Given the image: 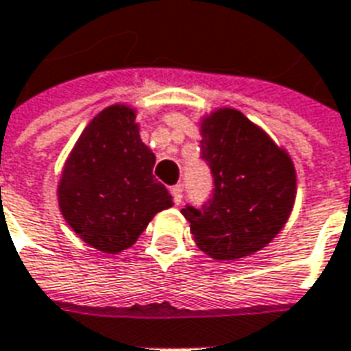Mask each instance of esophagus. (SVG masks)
Wrapping results in <instances>:
<instances>
[{
	"mask_svg": "<svg viewBox=\"0 0 351 351\" xmlns=\"http://www.w3.org/2000/svg\"><path fill=\"white\" fill-rule=\"evenodd\" d=\"M171 195H173V199H175V204H180L184 199V189L180 184H176V186H173L171 188Z\"/></svg>",
	"mask_w": 351,
	"mask_h": 351,
	"instance_id": "34e87169",
	"label": "esophagus"
}]
</instances>
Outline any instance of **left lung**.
Instances as JSON below:
<instances>
[{"label": "left lung", "mask_w": 351, "mask_h": 351, "mask_svg": "<svg viewBox=\"0 0 351 351\" xmlns=\"http://www.w3.org/2000/svg\"><path fill=\"white\" fill-rule=\"evenodd\" d=\"M201 160L212 195L182 208L199 249L215 261H238L268 245L294 206L295 171L287 152L240 111L219 110L202 123Z\"/></svg>", "instance_id": "obj_1"}]
</instances>
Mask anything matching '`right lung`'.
<instances>
[{
	"label": "right lung",
	"mask_w": 351,
	"mask_h": 351,
	"mask_svg": "<svg viewBox=\"0 0 351 351\" xmlns=\"http://www.w3.org/2000/svg\"><path fill=\"white\" fill-rule=\"evenodd\" d=\"M156 156L145 147L136 111L111 106L83 130L59 184V206L76 234L102 253L134 245L158 212L173 206L152 175Z\"/></svg>",
	"instance_id": "1"
}]
</instances>
